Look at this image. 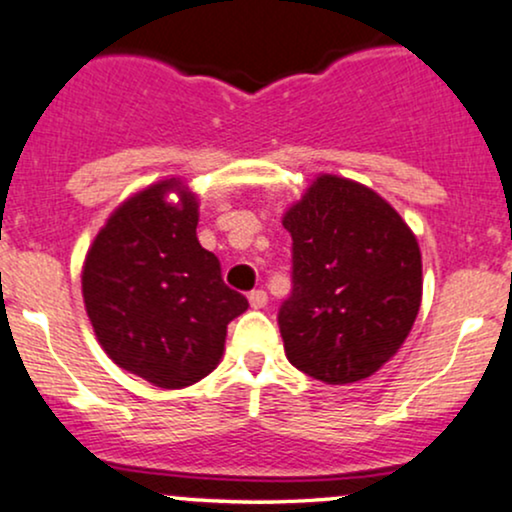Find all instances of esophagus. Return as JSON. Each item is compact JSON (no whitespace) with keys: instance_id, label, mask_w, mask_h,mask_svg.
I'll list each match as a JSON object with an SVG mask.
<instances>
[{"instance_id":"1","label":"esophagus","mask_w":512,"mask_h":512,"mask_svg":"<svg viewBox=\"0 0 512 512\" xmlns=\"http://www.w3.org/2000/svg\"><path fill=\"white\" fill-rule=\"evenodd\" d=\"M248 301H250L252 308H255V310H260V308H264V305H267V293H264L262 289H257V291H250Z\"/></svg>"}]
</instances>
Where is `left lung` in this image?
<instances>
[{
  "label": "left lung",
  "instance_id": "8db88e82",
  "mask_svg": "<svg viewBox=\"0 0 512 512\" xmlns=\"http://www.w3.org/2000/svg\"><path fill=\"white\" fill-rule=\"evenodd\" d=\"M284 228L293 240V289L279 308L286 358L327 385L368 378L419 315L416 236L378 192L337 175H320Z\"/></svg>",
  "mask_w": 512,
  "mask_h": 512
}]
</instances>
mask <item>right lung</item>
I'll list each match as a JSON object with an SVG mask.
<instances>
[{
  "label": "right lung",
  "instance_id": "add662e5",
  "mask_svg": "<svg viewBox=\"0 0 512 512\" xmlns=\"http://www.w3.org/2000/svg\"><path fill=\"white\" fill-rule=\"evenodd\" d=\"M197 209L180 180L146 187L110 214L81 272L105 354L166 390L207 378L223 356L228 322L248 310V298L223 284L214 252L199 245Z\"/></svg>",
  "mask_w": 512,
  "mask_h": 512
}]
</instances>
